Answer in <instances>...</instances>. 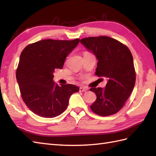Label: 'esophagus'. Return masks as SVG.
I'll list each match as a JSON object with an SVG mask.
<instances>
[{"mask_svg":"<svg viewBox=\"0 0 156 156\" xmlns=\"http://www.w3.org/2000/svg\"><path fill=\"white\" fill-rule=\"evenodd\" d=\"M88 89L85 87H80V89H79V91L80 92H84V91H87Z\"/></svg>","mask_w":156,"mask_h":156,"instance_id":"esophagus-1","label":"esophagus"}]
</instances>
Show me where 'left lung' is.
Instances as JSON below:
<instances>
[{
  "label": "left lung",
  "instance_id": "obj_1",
  "mask_svg": "<svg viewBox=\"0 0 156 156\" xmlns=\"http://www.w3.org/2000/svg\"><path fill=\"white\" fill-rule=\"evenodd\" d=\"M80 42L98 59L95 74L108 79L105 88L90 89L97 95L90 109L105 117L117 113L135 87L136 74L133 55L127 46L107 36L86 37Z\"/></svg>",
  "mask_w": 156,
  "mask_h": 156
}]
</instances>
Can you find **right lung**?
Instances as JSON below:
<instances>
[{
  "label": "right lung",
  "instance_id": "1",
  "mask_svg": "<svg viewBox=\"0 0 156 156\" xmlns=\"http://www.w3.org/2000/svg\"><path fill=\"white\" fill-rule=\"evenodd\" d=\"M80 39H44L29 44L20 55L16 71L23 102L35 115L54 118L67 108L70 96L79 91L73 84L58 86L53 82L55 69H62L66 57Z\"/></svg>",
  "mask_w": 156,
  "mask_h": 156
}]
</instances>
